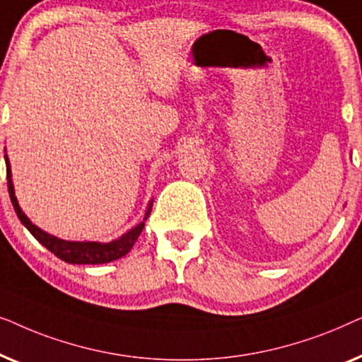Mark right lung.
<instances>
[{"instance_id": "obj_1", "label": "right lung", "mask_w": 362, "mask_h": 362, "mask_svg": "<svg viewBox=\"0 0 362 362\" xmlns=\"http://www.w3.org/2000/svg\"><path fill=\"white\" fill-rule=\"evenodd\" d=\"M4 161H6V177H8V191L9 197H11L13 207L16 211V214L21 221V224L26 227V229L31 232L39 244H42L49 252H52L54 255L59 257V259L67 262V264H78V265H98V264H108V262H113L117 259H122L123 255H127L133 244L140 237L143 227H145V221L150 216L151 207H153V199L148 202L145 217L140 224H136L133 229L125 232L122 237L112 240V242H90V240H64L59 239L56 235L47 234L46 230L39 229L36 224H33L31 219L24 214L21 207L18 204L16 196H14V186L11 180V165H9L8 155H4Z\"/></svg>"}]
</instances>
